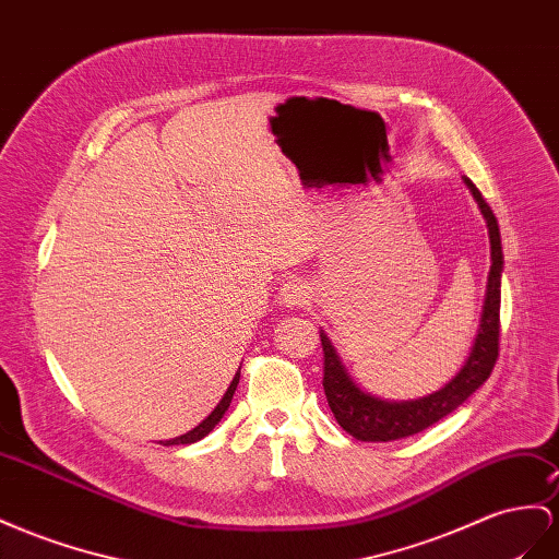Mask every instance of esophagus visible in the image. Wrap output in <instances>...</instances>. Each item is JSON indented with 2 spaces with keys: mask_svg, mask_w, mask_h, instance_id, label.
<instances>
[{
  "mask_svg": "<svg viewBox=\"0 0 559 559\" xmlns=\"http://www.w3.org/2000/svg\"><path fill=\"white\" fill-rule=\"evenodd\" d=\"M308 298H312V289L304 282V280H289L280 292V300L286 306V308H294V306H300L306 304Z\"/></svg>",
  "mask_w": 559,
  "mask_h": 559,
  "instance_id": "obj_1",
  "label": "esophagus"
}]
</instances>
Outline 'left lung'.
Listing matches in <instances>:
<instances>
[{
    "label": "left lung",
    "instance_id": "8db88e82",
    "mask_svg": "<svg viewBox=\"0 0 559 559\" xmlns=\"http://www.w3.org/2000/svg\"><path fill=\"white\" fill-rule=\"evenodd\" d=\"M465 186L471 188L473 198L477 200L481 214L489 225V242H491V270L487 284V300L481 310V324L473 345V353L467 357L465 367L456 373L454 381H449L435 395L414 402H383L376 400L367 392H361L341 365L331 341L320 334L324 350V395L334 412L338 426L350 432L355 440L361 442H390L402 440V437L416 435L430 428L437 420L444 418L473 395V392L485 383L491 369L499 359V336H501V270H503V251H501V233L499 221H496L491 206L481 198L471 178H463Z\"/></svg>",
    "mask_w": 559,
    "mask_h": 559
}]
</instances>
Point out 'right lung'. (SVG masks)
Listing matches in <instances>:
<instances>
[{"instance_id":"1","label":"right lung","mask_w":559,"mask_h":559,"mask_svg":"<svg viewBox=\"0 0 559 559\" xmlns=\"http://www.w3.org/2000/svg\"><path fill=\"white\" fill-rule=\"evenodd\" d=\"M237 383H239V371L235 373V379H233V383H230V388H228V392H225L223 395V400L218 402V406L214 412H211L202 424L194 428V430H190V432H186V435H180V437H176V440H169V442H164V444H192V442H198V440H202L204 435H209L211 430L216 428V424L218 420L223 418V414L228 412V406H230V402H233V395H235V390H237Z\"/></svg>"}]
</instances>
